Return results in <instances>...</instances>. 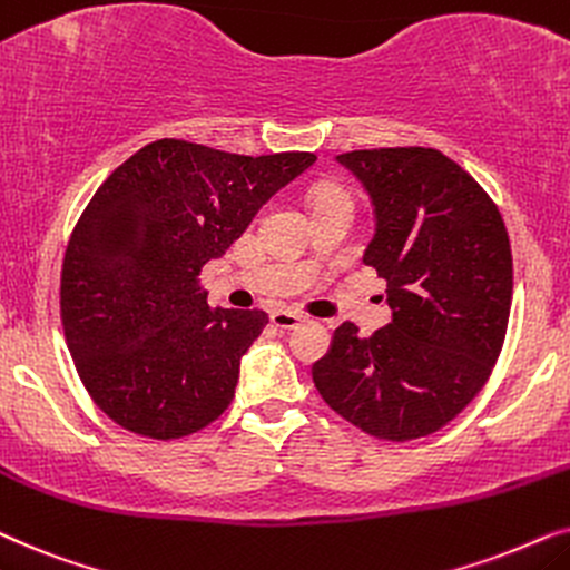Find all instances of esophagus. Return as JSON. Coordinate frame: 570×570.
<instances>
[{"label":"esophagus","mask_w":570,"mask_h":570,"mask_svg":"<svg viewBox=\"0 0 570 570\" xmlns=\"http://www.w3.org/2000/svg\"><path fill=\"white\" fill-rule=\"evenodd\" d=\"M302 321H305V317H302L299 313H294V309H276V313H271V323L281 331L297 328Z\"/></svg>","instance_id":"1"}]
</instances>
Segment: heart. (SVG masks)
I'll return each instance as SVG.
<instances>
[{
	"label": "heart",
	"instance_id": "b5f03b06",
	"mask_svg": "<svg viewBox=\"0 0 570 570\" xmlns=\"http://www.w3.org/2000/svg\"><path fill=\"white\" fill-rule=\"evenodd\" d=\"M333 197H346V195L341 193V189H336V187H325V189H317V193H315V206H317V203L333 200Z\"/></svg>",
	"mask_w": 570,
	"mask_h": 570
}]
</instances>
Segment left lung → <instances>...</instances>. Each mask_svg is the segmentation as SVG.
Returning a JSON list of instances; mask_svg holds the SVG:
<instances>
[{
  "instance_id": "obj_1",
  "label": "left lung",
  "mask_w": 570,
  "mask_h": 570,
  "mask_svg": "<svg viewBox=\"0 0 570 570\" xmlns=\"http://www.w3.org/2000/svg\"><path fill=\"white\" fill-rule=\"evenodd\" d=\"M336 161L373 203L362 261L389 284L393 321L370 338L338 325L313 364L315 389L367 435L424 438L482 391L503 348L513 294L505 224L490 195L435 148L352 150Z\"/></svg>"
}]
</instances>
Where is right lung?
I'll return each mask as SVG.
<instances>
[{"instance_id": "add662e5", "label": "right lung", "mask_w": 570, "mask_h": 570, "mask_svg": "<svg viewBox=\"0 0 570 570\" xmlns=\"http://www.w3.org/2000/svg\"><path fill=\"white\" fill-rule=\"evenodd\" d=\"M315 158L166 138L96 189L65 253L62 325L82 385L119 428L171 440L226 412L268 315L208 307L197 276Z\"/></svg>"}]
</instances>
